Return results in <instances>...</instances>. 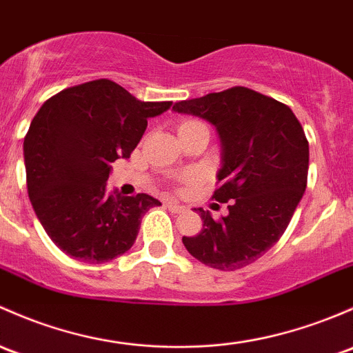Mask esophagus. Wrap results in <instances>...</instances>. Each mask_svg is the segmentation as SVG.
<instances>
[{
    "label": "esophagus",
    "mask_w": 353,
    "mask_h": 353,
    "mask_svg": "<svg viewBox=\"0 0 353 353\" xmlns=\"http://www.w3.org/2000/svg\"><path fill=\"white\" fill-rule=\"evenodd\" d=\"M165 208L169 211H172V213H184V211H186V206L179 205V203H174V201L165 203Z\"/></svg>",
    "instance_id": "1"
}]
</instances>
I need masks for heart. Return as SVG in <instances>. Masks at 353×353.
<instances>
[{
    "mask_svg": "<svg viewBox=\"0 0 353 353\" xmlns=\"http://www.w3.org/2000/svg\"><path fill=\"white\" fill-rule=\"evenodd\" d=\"M198 125H205V123H201V121L199 120H192V118H189V120H184V121H181L179 123V132H184V130H188V128H192V127H198Z\"/></svg>",
    "mask_w": 353,
    "mask_h": 353,
    "instance_id": "heart-1",
    "label": "heart"
}]
</instances>
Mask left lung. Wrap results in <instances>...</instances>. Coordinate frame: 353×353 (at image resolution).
<instances>
[{
    "label": "left lung",
    "instance_id": "obj_1",
    "mask_svg": "<svg viewBox=\"0 0 353 353\" xmlns=\"http://www.w3.org/2000/svg\"><path fill=\"white\" fill-rule=\"evenodd\" d=\"M172 108L216 127L223 167L211 198L230 203L220 220L199 208L203 230L183 236L184 247L213 269L247 267L283 236L306 189L310 147L301 123L288 105L243 86Z\"/></svg>",
    "mask_w": 353,
    "mask_h": 353
}]
</instances>
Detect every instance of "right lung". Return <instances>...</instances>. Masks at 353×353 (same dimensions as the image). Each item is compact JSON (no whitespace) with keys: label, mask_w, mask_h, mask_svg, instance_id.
I'll list each match as a JSON object with an SVG mask.
<instances>
[{"label":"right lung","mask_w":353,"mask_h":353,"mask_svg":"<svg viewBox=\"0 0 353 353\" xmlns=\"http://www.w3.org/2000/svg\"><path fill=\"white\" fill-rule=\"evenodd\" d=\"M170 101H139L120 84L96 79L47 99L23 140L28 198L50 240L86 264L132 248L142 216L161 206L152 196L110 192L111 162L128 159L147 118Z\"/></svg>","instance_id":"obj_1"}]
</instances>
